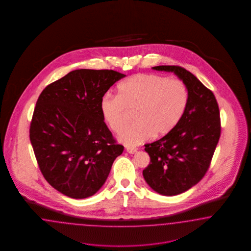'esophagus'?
I'll return each mask as SVG.
<instances>
[{
  "mask_svg": "<svg viewBox=\"0 0 251 251\" xmlns=\"http://www.w3.org/2000/svg\"><path fill=\"white\" fill-rule=\"evenodd\" d=\"M126 151L129 153H134L137 152L136 148H131V147H126Z\"/></svg>",
  "mask_w": 251,
  "mask_h": 251,
  "instance_id": "obj_1",
  "label": "esophagus"
}]
</instances>
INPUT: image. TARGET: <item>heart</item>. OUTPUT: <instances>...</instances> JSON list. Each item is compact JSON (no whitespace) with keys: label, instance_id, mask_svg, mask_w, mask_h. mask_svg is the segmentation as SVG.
Listing matches in <instances>:
<instances>
[{"label":"heart","instance_id":"b5f03b06","mask_svg":"<svg viewBox=\"0 0 251 251\" xmlns=\"http://www.w3.org/2000/svg\"><path fill=\"white\" fill-rule=\"evenodd\" d=\"M119 95L106 94L100 102L101 114L108 127L119 131L135 110L136 122L124 127L119 140L125 145H141L153 134L164 136L182 120L189 103V91L179 79L155 74L130 76L118 87Z\"/></svg>","mask_w":251,"mask_h":251}]
</instances>
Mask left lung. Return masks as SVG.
<instances>
[{"instance_id":"1","label":"left lung","mask_w":251,"mask_h":251,"mask_svg":"<svg viewBox=\"0 0 251 251\" xmlns=\"http://www.w3.org/2000/svg\"><path fill=\"white\" fill-rule=\"evenodd\" d=\"M186 84L189 103L182 120L167 135L145 145L150 164L143 171L146 183L157 193L174 196L196 185L210 167L221 134L220 111L213 92L180 66L161 65Z\"/></svg>"}]
</instances>
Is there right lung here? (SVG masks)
<instances>
[{
	"instance_id": "obj_1",
	"label": "right lung",
	"mask_w": 251,
	"mask_h": 251,
	"mask_svg": "<svg viewBox=\"0 0 251 251\" xmlns=\"http://www.w3.org/2000/svg\"><path fill=\"white\" fill-rule=\"evenodd\" d=\"M125 76L80 69L41 92L31 121V145L42 175L62 194L84 199L97 193L123 152L104 122L100 102Z\"/></svg>"
}]
</instances>
